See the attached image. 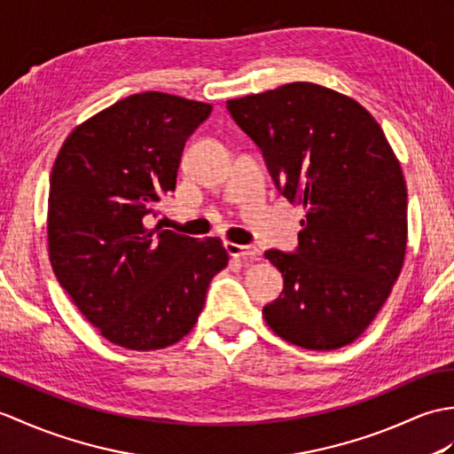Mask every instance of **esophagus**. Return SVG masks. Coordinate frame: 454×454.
<instances>
[{
	"label": "esophagus",
	"mask_w": 454,
	"mask_h": 454,
	"mask_svg": "<svg viewBox=\"0 0 454 454\" xmlns=\"http://www.w3.org/2000/svg\"><path fill=\"white\" fill-rule=\"evenodd\" d=\"M224 247H226L230 257H241V259H246V257H255L257 253H259L255 247H251V246H239V244H234V241H226Z\"/></svg>",
	"instance_id": "esophagus-1"
}]
</instances>
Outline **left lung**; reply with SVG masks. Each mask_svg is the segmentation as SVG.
<instances>
[{"label": "left lung", "mask_w": 454, "mask_h": 454, "mask_svg": "<svg viewBox=\"0 0 454 454\" xmlns=\"http://www.w3.org/2000/svg\"><path fill=\"white\" fill-rule=\"evenodd\" d=\"M278 192L303 205L294 253L265 251L284 277L262 308L280 339L308 350L354 342L391 294L406 253V184L373 115L313 82L226 102Z\"/></svg>", "instance_id": "left-lung-1"}]
</instances>
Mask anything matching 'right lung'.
<instances>
[{
  "label": "right lung",
  "mask_w": 454,
  "mask_h": 454,
  "mask_svg": "<svg viewBox=\"0 0 454 454\" xmlns=\"http://www.w3.org/2000/svg\"><path fill=\"white\" fill-rule=\"evenodd\" d=\"M210 110L166 92L131 94L73 129L51 168V269L104 339L129 350L182 340L228 265L218 238L143 223L176 189L187 137Z\"/></svg>",
  "instance_id": "obj_1"
}]
</instances>
